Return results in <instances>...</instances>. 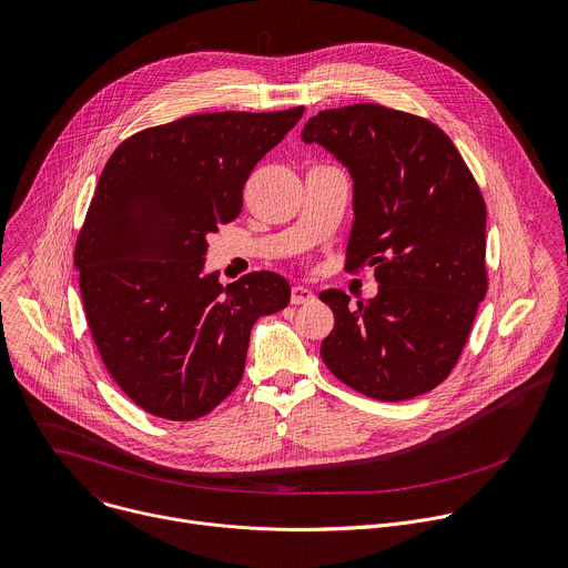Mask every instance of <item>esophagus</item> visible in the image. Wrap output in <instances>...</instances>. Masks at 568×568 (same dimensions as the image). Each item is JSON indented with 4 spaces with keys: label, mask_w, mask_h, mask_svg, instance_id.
<instances>
[{
    "label": "esophagus",
    "mask_w": 568,
    "mask_h": 568,
    "mask_svg": "<svg viewBox=\"0 0 568 568\" xmlns=\"http://www.w3.org/2000/svg\"><path fill=\"white\" fill-rule=\"evenodd\" d=\"M290 301H292V305H305V303H312V301H314V294H312L307 287L296 285V287H292Z\"/></svg>",
    "instance_id": "34e87169"
}]
</instances>
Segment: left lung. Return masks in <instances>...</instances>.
Here are the masks:
<instances>
[{
  "mask_svg": "<svg viewBox=\"0 0 568 568\" xmlns=\"http://www.w3.org/2000/svg\"><path fill=\"white\" fill-rule=\"evenodd\" d=\"M305 142L332 151L354 180L345 270L374 267L379 294L349 307L341 290L321 343L329 372L376 402L437 388L459 361L488 290L486 203L453 140L430 120L384 104L318 111Z\"/></svg>",
  "mask_w": 568,
  "mask_h": 568,
  "instance_id": "8db88e82",
  "label": "left lung"
}]
</instances>
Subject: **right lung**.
I'll use <instances>...</instances> for the list:
<instances>
[{
  "instance_id": "obj_1",
  "label": "right lung",
  "mask_w": 568,
  "mask_h": 568,
  "mask_svg": "<svg viewBox=\"0 0 568 568\" xmlns=\"http://www.w3.org/2000/svg\"><path fill=\"white\" fill-rule=\"evenodd\" d=\"M303 111L196 113L142 129L111 153L73 261L93 343L144 413H212L243 379L256 318L287 307L290 285L274 272L227 287L201 272L207 236L241 214L252 169Z\"/></svg>"
}]
</instances>
